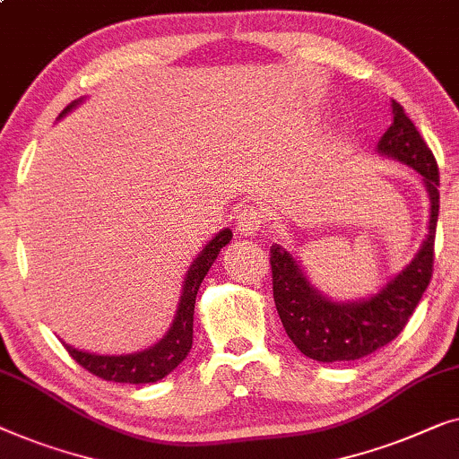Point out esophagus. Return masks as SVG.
<instances>
[{"label": "esophagus", "instance_id": "34e87169", "mask_svg": "<svg viewBox=\"0 0 459 459\" xmlns=\"http://www.w3.org/2000/svg\"><path fill=\"white\" fill-rule=\"evenodd\" d=\"M262 224H264L262 208H257V205H247V208L238 210L237 221H235V229L241 237L255 235V232L262 229Z\"/></svg>", "mask_w": 459, "mask_h": 459}]
</instances>
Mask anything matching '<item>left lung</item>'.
I'll list each match as a JSON object with an SVG mask.
<instances>
[{
  "label": "left lung",
  "mask_w": 459,
  "mask_h": 459,
  "mask_svg": "<svg viewBox=\"0 0 459 459\" xmlns=\"http://www.w3.org/2000/svg\"><path fill=\"white\" fill-rule=\"evenodd\" d=\"M393 122L377 152L420 174L429 195V232L408 266L386 281L377 293L359 299H333L312 285L306 270L282 245L270 247L273 293L285 333L303 356L316 361H351L391 343L422 299L432 276V247L438 218V168L414 122L397 101H391Z\"/></svg>",
  "instance_id": "left-lung-1"
}]
</instances>
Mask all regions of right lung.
Listing matches in <instances>:
<instances>
[{"mask_svg":"<svg viewBox=\"0 0 459 459\" xmlns=\"http://www.w3.org/2000/svg\"><path fill=\"white\" fill-rule=\"evenodd\" d=\"M85 101V98L74 100L70 106H66L57 116V120H62L68 112H73L76 106ZM232 232L230 229H222L216 232V237H212L205 247L199 251L195 260L191 262L189 270H186L185 281H183V293H180L177 314L164 337L147 347L143 351L134 353H122V356H100V353H91L85 350H76V347L68 345L66 341H62L66 351L73 356L74 361L89 370L95 377L103 380H112V383H128V385H147L156 383L168 377L180 361L186 358L191 345H193V309H195V297L202 281L208 274L212 264L216 262L218 254L224 245L230 243Z\"/></svg>","mask_w":459,"mask_h":459,"instance_id":"obj_1","label":"right lung"}]
</instances>
